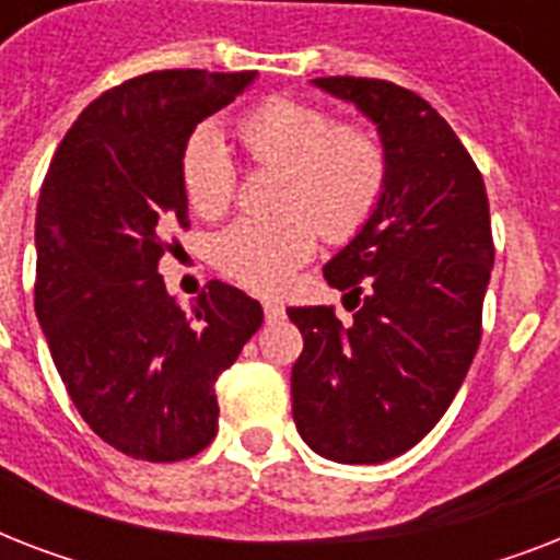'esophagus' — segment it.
I'll return each instance as SVG.
<instances>
[{
  "label": "esophagus",
  "mask_w": 560,
  "mask_h": 560,
  "mask_svg": "<svg viewBox=\"0 0 560 560\" xmlns=\"http://www.w3.org/2000/svg\"><path fill=\"white\" fill-rule=\"evenodd\" d=\"M264 316H267V323H276L284 316V305L279 299H264Z\"/></svg>",
  "instance_id": "esophagus-1"
}]
</instances>
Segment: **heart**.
<instances>
[{"label":"heart","instance_id":"heart-1","mask_svg":"<svg viewBox=\"0 0 560 560\" xmlns=\"http://www.w3.org/2000/svg\"><path fill=\"white\" fill-rule=\"evenodd\" d=\"M241 139L258 165L281 168L270 218H241L214 246L218 267L246 288L276 293L314 255L319 229L349 241L377 211L389 179L383 144L358 125L293 98H270L241 118ZM183 186L202 218H220L237 194V165L218 127H197L183 151Z\"/></svg>","mask_w":560,"mask_h":560}]
</instances>
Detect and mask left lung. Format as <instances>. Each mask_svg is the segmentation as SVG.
Returning <instances> with one entry per match:
<instances>
[{"instance_id":"obj_1","label":"left lung","mask_w":560,"mask_h":560,"mask_svg":"<svg viewBox=\"0 0 560 560\" xmlns=\"http://www.w3.org/2000/svg\"><path fill=\"white\" fill-rule=\"evenodd\" d=\"M377 127L389 179L366 226L323 267L354 299L288 307L305 337L290 392L307 447L377 465L418 444L447 412L482 337L494 241L482 174L421 95L374 78H316Z\"/></svg>"}]
</instances>
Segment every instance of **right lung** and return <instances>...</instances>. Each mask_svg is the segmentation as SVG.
Masks as SVG:
<instances>
[{
    "instance_id": "right-lung-1",
    "label": "right lung",
    "mask_w": 560,
    "mask_h": 560,
    "mask_svg": "<svg viewBox=\"0 0 560 560\" xmlns=\"http://www.w3.org/2000/svg\"><path fill=\"white\" fill-rule=\"evenodd\" d=\"M255 72L130 78L69 127L37 202L34 311L66 392L109 447L179 462L218 433L214 381L264 323L244 290L209 281L191 314L160 276L188 229L183 151Z\"/></svg>"
}]
</instances>
